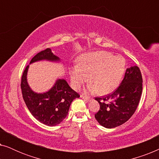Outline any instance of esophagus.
<instances>
[{
    "label": "esophagus",
    "mask_w": 159,
    "mask_h": 159,
    "mask_svg": "<svg viewBox=\"0 0 159 159\" xmlns=\"http://www.w3.org/2000/svg\"><path fill=\"white\" fill-rule=\"evenodd\" d=\"M81 98H82L84 99V100H86L87 101H90V99H91V97H90V96H87V95H81Z\"/></svg>",
    "instance_id": "esophagus-1"
}]
</instances>
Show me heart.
Here are the masks:
<instances>
[{
	"label": "heart",
	"instance_id": "b5f03b06",
	"mask_svg": "<svg viewBox=\"0 0 159 159\" xmlns=\"http://www.w3.org/2000/svg\"><path fill=\"white\" fill-rule=\"evenodd\" d=\"M125 60L106 51L84 53L78 59V65L70 70L71 85L75 90L81 88L88 80L89 92L108 94L120 83L125 71Z\"/></svg>",
	"mask_w": 159,
	"mask_h": 159
}]
</instances>
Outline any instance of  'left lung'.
I'll return each mask as SVG.
<instances>
[{
    "instance_id": "8db88e82",
    "label": "left lung",
    "mask_w": 159,
    "mask_h": 159,
    "mask_svg": "<svg viewBox=\"0 0 159 159\" xmlns=\"http://www.w3.org/2000/svg\"><path fill=\"white\" fill-rule=\"evenodd\" d=\"M143 90V78L138 66L127 69L119 88L103 98H95L100 109L95 117L106 128H114L129 120L137 109Z\"/></svg>"
}]
</instances>
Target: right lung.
<instances>
[{
    "mask_svg": "<svg viewBox=\"0 0 159 159\" xmlns=\"http://www.w3.org/2000/svg\"><path fill=\"white\" fill-rule=\"evenodd\" d=\"M44 60L52 62L61 61L60 58L54 55L51 48H46L34 56L30 64ZM29 66L28 65L24 71L21 82V93L26 106L32 116L41 123L50 127L57 125L66 118L71 102L80 98V95L61 78L56 80L53 86L47 92H34L27 82Z\"/></svg>",
    "mask_w": 159,
    "mask_h": 159,
    "instance_id": "1",
    "label": "right lung"
}]
</instances>
